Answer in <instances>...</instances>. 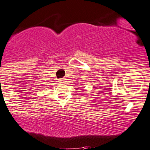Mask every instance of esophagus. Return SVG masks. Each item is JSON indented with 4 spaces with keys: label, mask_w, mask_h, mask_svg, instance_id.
<instances>
[{
    "label": "esophagus",
    "mask_w": 150,
    "mask_h": 150,
    "mask_svg": "<svg viewBox=\"0 0 150 150\" xmlns=\"http://www.w3.org/2000/svg\"><path fill=\"white\" fill-rule=\"evenodd\" d=\"M65 80H66L65 78H61V79H60V83L65 82Z\"/></svg>",
    "instance_id": "esophagus-1"
}]
</instances>
